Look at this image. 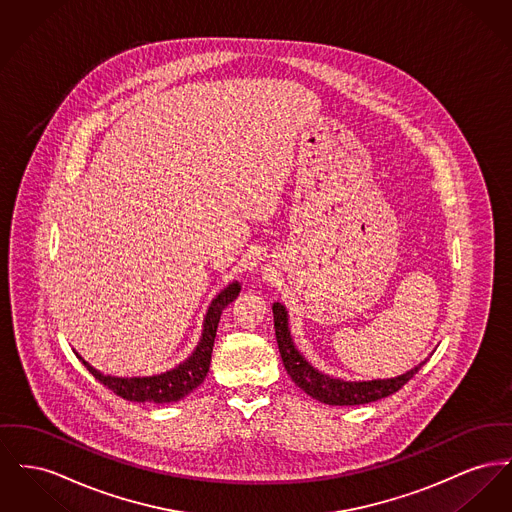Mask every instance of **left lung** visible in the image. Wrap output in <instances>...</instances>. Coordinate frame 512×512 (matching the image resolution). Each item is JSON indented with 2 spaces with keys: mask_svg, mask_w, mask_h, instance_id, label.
Returning <instances> with one entry per match:
<instances>
[{
  "mask_svg": "<svg viewBox=\"0 0 512 512\" xmlns=\"http://www.w3.org/2000/svg\"><path fill=\"white\" fill-rule=\"evenodd\" d=\"M272 315H274V332L278 350L284 361V367L292 381L300 387L301 391L309 394L311 398L325 402L329 406H358L381 400L385 396H391L400 391L418 371L425 361L416 365L414 369L392 377V379H373V381H344L334 379L319 369H315L309 361L305 360L296 348L292 334L288 329V311L282 303H272Z\"/></svg>",
  "mask_w": 512,
  "mask_h": 512,
  "instance_id": "8db88e82",
  "label": "left lung"
}]
</instances>
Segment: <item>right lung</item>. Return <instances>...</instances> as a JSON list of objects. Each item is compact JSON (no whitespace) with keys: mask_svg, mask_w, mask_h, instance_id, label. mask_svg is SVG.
Listing matches in <instances>:
<instances>
[{"mask_svg":"<svg viewBox=\"0 0 512 512\" xmlns=\"http://www.w3.org/2000/svg\"><path fill=\"white\" fill-rule=\"evenodd\" d=\"M240 290V282H232V284H228V288H224L211 301L209 311L203 321V334H201L197 348L191 352V356L187 360L181 361L178 367H174L170 371H164L160 375H151V377H112V375H104L98 369H94L79 354H77V358L85 363V367L91 371L94 379H98L104 387H108L123 400L154 402V404L178 402L189 392L195 391L205 381L209 367H211L212 346H214V336H216L220 315L228 303H232L238 298Z\"/></svg>","mask_w":512,"mask_h":512,"instance_id":"add662e5","label":"right lung"}]
</instances>
